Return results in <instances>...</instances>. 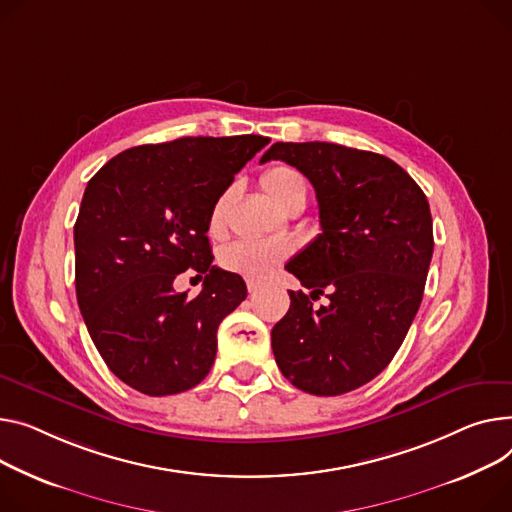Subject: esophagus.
<instances>
[{
  "label": "esophagus",
  "mask_w": 512,
  "mask_h": 512,
  "mask_svg": "<svg viewBox=\"0 0 512 512\" xmlns=\"http://www.w3.org/2000/svg\"><path fill=\"white\" fill-rule=\"evenodd\" d=\"M257 288H259V284H257L255 280H247V290H249V294H255Z\"/></svg>",
  "instance_id": "obj_1"
}]
</instances>
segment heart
I'll return each mask as SVG.
<instances>
[{"instance_id": "1", "label": "heart", "mask_w": 512, "mask_h": 512, "mask_svg": "<svg viewBox=\"0 0 512 512\" xmlns=\"http://www.w3.org/2000/svg\"><path fill=\"white\" fill-rule=\"evenodd\" d=\"M261 187L280 208H288L298 197L306 199V179L300 170L290 164H276L261 175ZM230 191L222 193L210 212V230L218 232L224 226ZM290 253L286 243L278 241H238L226 247L220 255V263L232 274L247 280H265Z\"/></svg>"}]
</instances>
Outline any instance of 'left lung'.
<instances>
[{
    "mask_svg": "<svg viewBox=\"0 0 512 512\" xmlns=\"http://www.w3.org/2000/svg\"><path fill=\"white\" fill-rule=\"evenodd\" d=\"M284 160L315 187L321 234L286 267L290 292L271 329L284 377L300 391L342 395L381 374L403 344L432 259L424 191L391 158L329 142H278L261 162ZM327 289L330 304L312 309Z\"/></svg>",
    "mask_w": 512,
    "mask_h": 512,
    "instance_id": "8db88e82",
    "label": "left lung"
}]
</instances>
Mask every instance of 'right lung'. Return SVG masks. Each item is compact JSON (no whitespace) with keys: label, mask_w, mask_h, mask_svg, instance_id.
Listing matches in <instances>:
<instances>
[{"label":"right lung","mask_w":512,"mask_h":512,"mask_svg":"<svg viewBox=\"0 0 512 512\" xmlns=\"http://www.w3.org/2000/svg\"><path fill=\"white\" fill-rule=\"evenodd\" d=\"M263 135L179 138L129 148L88 181L74 226L76 296L111 372L150 397L183 393L208 377L218 325L247 298L241 276L212 265L210 212ZM185 268L204 279L177 295Z\"/></svg>","instance_id":"right-lung-1"}]
</instances>
